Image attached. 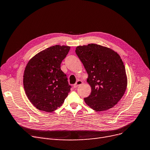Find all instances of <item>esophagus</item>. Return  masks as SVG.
I'll use <instances>...</instances> for the list:
<instances>
[{
    "instance_id": "1",
    "label": "esophagus",
    "mask_w": 150,
    "mask_h": 150,
    "mask_svg": "<svg viewBox=\"0 0 150 150\" xmlns=\"http://www.w3.org/2000/svg\"><path fill=\"white\" fill-rule=\"evenodd\" d=\"M83 83V82H82V81H81V80H78L74 84V87L75 88H77L78 86H79L80 85H81V84Z\"/></svg>"
}]
</instances>
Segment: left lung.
<instances>
[{
  "label": "left lung",
  "instance_id": "left-lung-1",
  "mask_svg": "<svg viewBox=\"0 0 150 150\" xmlns=\"http://www.w3.org/2000/svg\"><path fill=\"white\" fill-rule=\"evenodd\" d=\"M76 54L88 74L91 94L84 102L95 111L114 107L127 88L125 67L120 55L113 50L97 44L79 46Z\"/></svg>",
  "mask_w": 150,
  "mask_h": 150
}]
</instances>
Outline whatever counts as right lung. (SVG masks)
I'll use <instances>...</instances> for the list:
<instances>
[{
    "label": "right lung",
    "instance_id": "right-lung-1",
    "mask_svg": "<svg viewBox=\"0 0 150 150\" xmlns=\"http://www.w3.org/2000/svg\"><path fill=\"white\" fill-rule=\"evenodd\" d=\"M70 47L54 45L34 56L28 62L23 84L29 100L37 109L52 112L62 105L70 91L61 64Z\"/></svg>",
    "mask_w": 150,
    "mask_h": 150
}]
</instances>
